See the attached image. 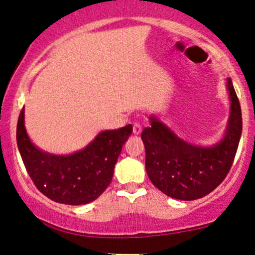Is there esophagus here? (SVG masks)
<instances>
[{
	"label": "esophagus",
	"mask_w": 255,
	"mask_h": 255,
	"mask_svg": "<svg viewBox=\"0 0 255 255\" xmlns=\"http://www.w3.org/2000/svg\"><path fill=\"white\" fill-rule=\"evenodd\" d=\"M141 130H142V128H141V126H140L139 124H134L133 125V133L134 134H140L141 133Z\"/></svg>",
	"instance_id": "obj_1"
}]
</instances>
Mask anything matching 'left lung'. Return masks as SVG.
I'll return each instance as SVG.
<instances>
[{
  "mask_svg": "<svg viewBox=\"0 0 255 255\" xmlns=\"http://www.w3.org/2000/svg\"><path fill=\"white\" fill-rule=\"evenodd\" d=\"M227 89L230 115L224 136L217 144L187 142L156 116H151V126L142 130L146 172L168 197L187 201L203 198L217 188L229 172L241 137L242 115L230 78L227 79Z\"/></svg>",
  "mask_w": 255,
  "mask_h": 255,
  "instance_id": "1",
  "label": "left lung"
}]
</instances>
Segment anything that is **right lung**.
Wrapping results in <instances>:
<instances>
[{
  "label": "right lung",
  "mask_w": 255,
  "mask_h": 255,
  "mask_svg": "<svg viewBox=\"0 0 255 255\" xmlns=\"http://www.w3.org/2000/svg\"><path fill=\"white\" fill-rule=\"evenodd\" d=\"M131 131V125L101 131L83 150L64 156L52 154L31 141L22 109L17 120L16 142L26 170L45 197L60 204L84 205L96 200L108 188L122 146Z\"/></svg>",
  "instance_id": "add662e5"
}]
</instances>
